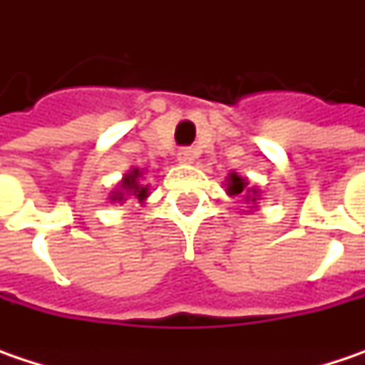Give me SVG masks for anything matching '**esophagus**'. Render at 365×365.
Wrapping results in <instances>:
<instances>
[{"mask_svg":"<svg viewBox=\"0 0 365 365\" xmlns=\"http://www.w3.org/2000/svg\"><path fill=\"white\" fill-rule=\"evenodd\" d=\"M195 160V151L193 149H180L178 151V162L180 164H193Z\"/></svg>","mask_w":365,"mask_h":365,"instance_id":"obj_1","label":"esophagus"}]
</instances>
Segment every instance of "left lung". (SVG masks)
<instances>
[{"label":"left lung","mask_w":365,"mask_h":365,"mask_svg":"<svg viewBox=\"0 0 365 365\" xmlns=\"http://www.w3.org/2000/svg\"><path fill=\"white\" fill-rule=\"evenodd\" d=\"M226 193L230 197H243V201L247 205V214L249 212H255L259 207L262 189H257L255 185H249L247 178L237 174V172H230L226 176Z\"/></svg>","instance_id":"8db88e82"}]
</instances>
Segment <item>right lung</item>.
<instances>
[{"instance_id":"obj_1","label":"right lung","mask_w":365,"mask_h":365,"mask_svg":"<svg viewBox=\"0 0 365 365\" xmlns=\"http://www.w3.org/2000/svg\"><path fill=\"white\" fill-rule=\"evenodd\" d=\"M151 193L149 185L145 182V170L143 168H130L126 174H122V180L110 193V203H124L126 199H137L139 203H145L147 197Z\"/></svg>"}]
</instances>
